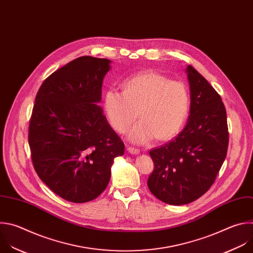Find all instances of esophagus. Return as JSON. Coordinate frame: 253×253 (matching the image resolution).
Segmentation results:
<instances>
[{
    "label": "esophagus",
    "mask_w": 253,
    "mask_h": 253,
    "mask_svg": "<svg viewBox=\"0 0 253 253\" xmlns=\"http://www.w3.org/2000/svg\"><path fill=\"white\" fill-rule=\"evenodd\" d=\"M127 150H128V153L131 154V155H137V154H139V149L136 148V147L128 146V147H127Z\"/></svg>",
    "instance_id": "obj_1"
}]
</instances>
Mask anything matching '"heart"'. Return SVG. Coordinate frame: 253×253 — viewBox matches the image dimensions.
Here are the masks:
<instances>
[{"instance_id":"b5f03b06","label":"heart","mask_w":253,"mask_h":253,"mask_svg":"<svg viewBox=\"0 0 253 253\" xmlns=\"http://www.w3.org/2000/svg\"><path fill=\"white\" fill-rule=\"evenodd\" d=\"M121 90H108L104 95L106 116L117 132H127L138 117L140 122L129 132L136 143L153 138L167 142L179 134L190 108L189 92L182 82L145 70L125 79Z\"/></svg>"}]
</instances>
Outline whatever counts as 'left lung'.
<instances>
[{
	"instance_id": "left-lung-1",
	"label": "left lung",
	"mask_w": 253,
	"mask_h": 253,
	"mask_svg": "<svg viewBox=\"0 0 253 253\" xmlns=\"http://www.w3.org/2000/svg\"><path fill=\"white\" fill-rule=\"evenodd\" d=\"M190 110L186 126L169 142L149 151L155 169L147 186L168 205H187L213 184L228 147L226 111L220 95L191 66L186 68Z\"/></svg>"
}]
</instances>
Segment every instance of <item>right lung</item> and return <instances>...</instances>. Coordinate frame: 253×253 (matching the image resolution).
I'll return each mask as SVG.
<instances>
[{
    "mask_svg": "<svg viewBox=\"0 0 253 253\" xmlns=\"http://www.w3.org/2000/svg\"><path fill=\"white\" fill-rule=\"evenodd\" d=\"M111 61L80 57L42 84L29 126L32 161L39 177L71 203L96 198L109 184L125 144L97 104Z\"/></svg>",
    "mask_w": 253,
    "mask_h": 253,
    "instance_id": "obj_1",
    "label": "right lung"
}]
</instances>
